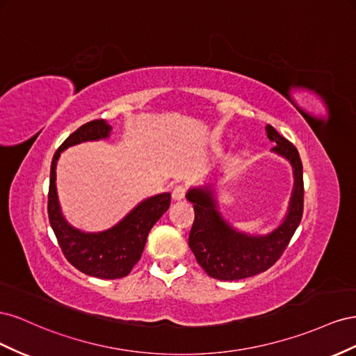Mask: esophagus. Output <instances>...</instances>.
Listing matches in <instances>:
<instances>
[{
	"label": "esophagus",
	"mask_w": 356,
	"mask_h": 356,
	"mask_svg": "<svg viewBox=\"0 0 356 356\" xmlns=\"http://www.w3.org/2000/svg\"><path fill=\"white\" fill-rule=\"evenodd\" d=\"M185 194H186V189L184 186H177V188H175V191H172L171 197L175 201H180L185 198Z\"/></svg>",
	"instance_id": "1"
}]
</instances>
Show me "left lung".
<instances>
[{
	"mask_svg": "<svg viewBox=\"0 0 356 356\" xmlns=\"http://www.w3.org/2000/svg\"><path fill=\"white\" fill-rule=\"evenodd\" d=\"M266 131L267 137L276 143L271 152L285 158L293 172L288 211L277 228L268 234L252 236L232 227L222 216L213 184L192 186L186 192V200L194 204L195 210L189 248L202 270L213 279L240 280L268 270L286 249L301 222L304 184L300 154L296 146L282 137L271 125H267Z\"/></svg>",
	"mask_w": 356,
	"mask_h": 356,
	"instance_id": "obj_1",
	"label": "left lung"
}]
</instances>
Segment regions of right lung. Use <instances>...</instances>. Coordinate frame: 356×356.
Returning <instances> with one entry per match:
<instances>
[{"label":"right lung","mask_w":356,"mask_h":356,"mask_svg":"<svg viewBox=\"0 0 356 356\" xmlns=\"http://www.w3.org/2000/svg\"><path fill=\"white\" fill-rule=\"evenodd\" d=\"M111 127L104 119L90 120L71 134L55 152L50 165L47 213L59 248L71 266L98 279L125 277L141 258L149 231L170 207L168 192L149 197L116 225L98 232H85L70 225L63 215L56 192V164L63 152L85 141L108 138Z\"/></svg>","instance_id":"right-lung-1"}]
</instances>
